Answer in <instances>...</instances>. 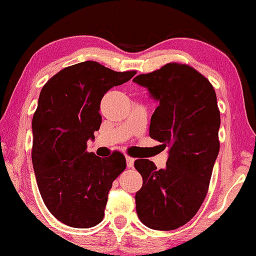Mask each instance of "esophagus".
<instances>
[{"label": "esophagus", "instance_id": "1", "mask_svg": "<svg viewBox=\"0 0 256 256\" xmlns=\"http://www.w3.org/2000/svg\"><path fill=\"white\" fill-rule=\"evenodd\" d=\"M126 160H127V166L128 168H133V165H134V158L133 157H130V156H127V157H126Z\"/></svg>", "mask_w": 256, "mask_h": 256}]
</instances>
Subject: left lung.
Returning <instances> with one entry per match:
<instances>
[{"instance_id": "obj_1", "label": "left lung", "mask_w": 256, "mask_h": 256, "mask_svg": "<svg viewBox=\"0 0 256 256\" xmlns=\"http://www.w3.org/2000/svg\"><path fill=\"white\" fill-rule=\"evenodd\" d=\"M133 81L147 87L159 102L150 136L169 147L165 169L158 170L148 159L134 162L142 176V187L135 195L136 213L151 229H178L196 214L208 192L220 146L217 96L207 78L178 62Z\"/></svg>"}]
</instances>
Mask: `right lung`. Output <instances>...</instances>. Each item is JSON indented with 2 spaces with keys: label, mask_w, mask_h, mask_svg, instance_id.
<instances>
[{
  "label": "right lung",
  "mask_w": 256,
  "mask_h": 256,
  "mask_svg": "<svg viewBox=\"0 0 256 256\" xmlns=\"http://www.w3.org/2000/svg\"><path fill=\"white\" fill-rule=\"evenodd\" d=\"M135 70L115 72L94 61L63 68L42 88L32 120V164L39 193L51 214L72 228L96 226L108 193L127 163L121 152L87 151L102 123L100 100Z\"/></svg>",
  "instance_id": "obj_1"
}]
</instances>
